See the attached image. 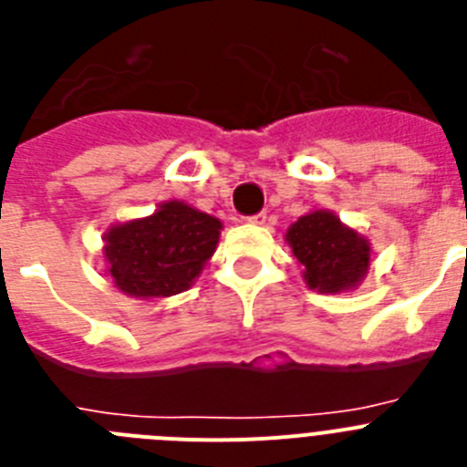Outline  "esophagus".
<instances>
[{
  "label": "esophagus",
  "mask_w": 467,
  "mask_h": 467,
  "mask_svg": "<svg viewBox=\"0 0 467 467\" xmlns=\"http://www.w3.org/2000/svg\"><path fill=\"white\" fill-rule=\"evenodd\" d=\"M247 222H250V224H254V226H262L264 222H266V213L253 214V217H247Z\"/></svg>",
  "instance_id": "1"
}]
</instances>
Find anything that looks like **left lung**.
I'll use <instances>...</instances> for the list:
<instances>
[{
    "instance_id": "1",
    "label": "left lung",
    "mask_w": 467,
    "mask_h": 467,
    "mask_svg": "<svg viewBox=\"0 0 467 467\" xmlns=\"http://www.w3.org/2000/svg\"><path fill=\"white\" fill-rule=\"evenodd\" d=\"M285 243L301 264V278L323 295L356 290L372 266V243L332 210H311L285 231Z\"/></svg>"
}]
</instances>
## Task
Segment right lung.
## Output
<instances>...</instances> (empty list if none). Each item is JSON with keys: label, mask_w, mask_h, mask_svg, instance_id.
Here are the masks:
<instances>
[{"label": "right lung", "mask_w": 467, "mask_h": 467, "mask_svg": "<svg viewBox=\"0 0 467 467\" xmlns=\"http://www.w3.org/2000/svg\"><path fill=\"white\" fill-rule=\"evenodd\" d=\"M222 222L184 201H163L140 220L105 231L107 274L117 290L135 299L172 296L189 290L217 250Z\"/></svg>", "instance_id": "obj_1"}]
</instances>
